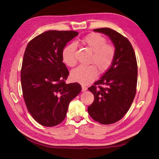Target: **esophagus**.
Segmentation results:
<instances>
[{
  "label": "esophagus",
  "instance_id": "esophagus-1",
  "mask_svg": "<svg viewBox=\"0 0 159 159\" xmlns=\"http://www.w3.org/2000/svg\"><path fill=\"white\" fill-rule=\"evenodd\" d=\"M87 88L85 86L82 85V92H85V91H87Z\"/></svg>",
  "mask_w": 159,
  "mask_h": 159
}]
</instances>
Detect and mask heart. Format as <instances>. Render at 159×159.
<instances>
[{
	"label": "heart",
	"instance_id": "heart-1",
	"mask_svg": "<svg viewBox=\"0 0 159 159\" xmlns=\"http://www.w3.org/2000/svg\"><path fill=\"white\" fill-rule=\"evenodd\" d=\"M83 45L87 47L92 53L90 63L94 65L80 66L71 72L72 80L86 85L95 80L99 70L100 73H104L112 65L116 55L114 47L107 44V39L98 33H91L80 40ZM76 45L70 43L64 47L62 58L66 65L73 67L76 65Z\"/></svg>",
	"mask_w": 159,
	"mask_h": 159
}]
</instances>
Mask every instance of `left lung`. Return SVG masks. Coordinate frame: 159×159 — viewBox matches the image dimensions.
I'll list each match as a JSON object with an SVG mask.
<instances>
[{
	"instance_id": "left-lung-1",
	"label": "left lung",
	"mask_w": 159,
	"mask_h": 159,
	"mask_svg": "<svg viewBox=\"0 0 159 159\" xmlns=\"http://www.w3.org/2000/svg\"><path fill=\"white\" fill-rule=\"evenodd\" d=\"M93 31L109 37L116 48V55L109 69L88 88L93 94L94 101L87 110L98 122L111 124L124 117L135 96L136 56L130 42L119 33L109 28L96 29Z\"/></svg>"
}]
</instances>
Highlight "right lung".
<instances>
[{"instance_id": "add662e5", "label": "right lung", "mask_w": 159, "mask_h": 159, "mask_svg": "<svg viewBox=\"0 0 159 159\" xmlns=\"http://www.w3.org/2000/svg\"><path fill=\"white\" fill-rule=\"evenodd\" d=\"M78 35L72 31H48L26 48L21 69L23 97L29 112L42 126L62 122L71 100L81 92L79 83H66L69 71L62 58L64 47Z\"/></svg>"}]
</instances>
